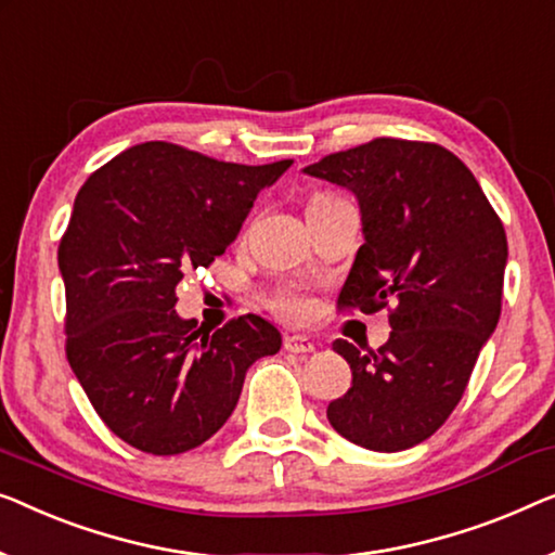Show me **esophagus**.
I'll return each instance as SVG.
<instances>
[{"label":"esophagus","instance_id":"obj_1","mask_svg":"<svg viewBox=\"0 0 555 555\" xmlns=\"http://www.w3.org/2000/svg\"><path fill=\"white\" fill-rule=\"evenodd\" d=\"M285 350L295 352V356H308V352H315V343L305 335H285Z\"/></svg>","mask_w":555,"mask_h":555}]
</instances>
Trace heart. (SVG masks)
Segmentation results:
<instances>
[{
	"label": "heart",
	"mask_w": 555,
	"mask_h": 555,
	"mask_svg": "<svg viewBox=\"0 0 555 555\" xmlns=\"http://www.w3.org/2000/svg\"><path fill=\"white\" fill-rule=\"evenodd\" d=\"M318 197H323V195H318ZM272 305H275V310L280 312V315H285V318H291V320H302L305 315H308V310H310V302L305 300L302 295H297L293 291L278 293V297H275V300H272Z\"/></svg>",
	"instance_id": "obj_1"
}]
</instances>
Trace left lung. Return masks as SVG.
Segmentation results:
<instances>
[{"label": "left lung", "instance_id": "8db88e82", "mask_svg": "<svg viewBox=\"0 0 555 555\" xmlns=\"http://www.w3.org/2000/svg\"><path fill=\"white\" fill-rule=\"evenodd\" d=\"M358 197L365 243L337 310L388 308L377 350L348 340L352 385L327 405L350 443L396 453L430 438L461 403L501 318L508 240L473 172L436 142L377 138L305 167Z\"/></svg>", "mask_w": 555, "mask_h": 555}]
</instances>
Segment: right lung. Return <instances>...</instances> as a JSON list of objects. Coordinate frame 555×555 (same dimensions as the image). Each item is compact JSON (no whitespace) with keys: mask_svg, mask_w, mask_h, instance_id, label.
<instances>
[{"mask_svg":"<svg viewBox=\"0 0 555 555\" xmlns=\"http://www.w3.org/2000/svg\"><path fill=\"white\" fill-rule=\"evenodd\" d=\"M293 159L235 165L142 142L90 175L60 240L67 360L104 425L152 455L203 446L232 415L245 373L280 350L247 312L218 331L175 312L178 285L228 250L258 192Z\"/></svg>","mask_w":555,"mask_h":555,"instance_id":"add662e5","label":"right lung"}]
</instances>
